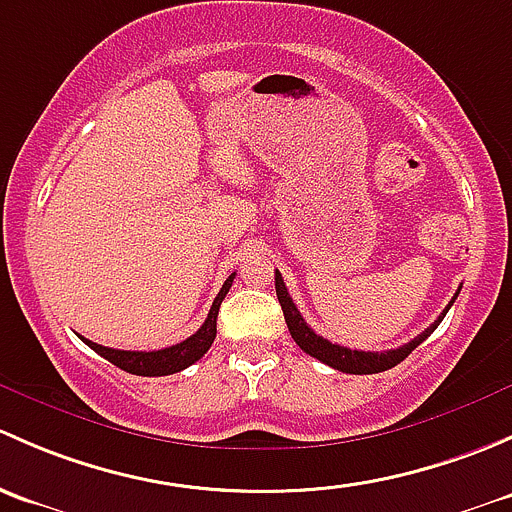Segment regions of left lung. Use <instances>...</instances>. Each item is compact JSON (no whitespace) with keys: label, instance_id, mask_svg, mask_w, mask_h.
<instances>
[{"label":"left lung","instance_id":"left-lung-1","mask_svg":"<svg viewBox=\"0 0 512 512\" xmlns=\"http://www.w3.org/2000/svg\"><path fill=\"white\" fill-rule=\"evenodd\" d=\"M458 291H461V288H458ZM276 295H278V303H281V308H283V315H286L288 330H291L295 345H298L300 350L308 352V355L315 357V360L325 362V365L333 367V370H340V372H347V374H374V372L392 370L394 365H399L402 360H407L409 352L416 350V347H419L421 342L426 340V337H429L436 328H439V323L444 320V315L449 313V308L453 305V300H456L458 293L453 295L451 303L446 305L444 313H441L439 318H436L434 323H431L429 328L424 330V333H421L419 337H414V340L407 342V345L397 347V350H387V352L350 350V347L333 345V342L325 340V337L315 335L313 328H310V325L303 320L300 310L295 308L291 293H288L286 283H283V276L278 271H276Z\"/></svg>","mask_w":512,"mask_h":512}]
</instances>
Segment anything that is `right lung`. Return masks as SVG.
Listing matches in <instances>:
<instances>
[{
  "label": "right lung",
  "mask_w": 512,
  "mask_h": 512,
  "mask_svg": "<svg viewBox=\"0 0 512 512\" xmlns=\"http://www.w3.org/2000/svg\"><path fill=\"white\" fill-rule=\"evenodd\" d=\"M236 273H231L229 278L224 281L221 291L217 298H214L212 310H209L207 320H204L202 328L197 330L194 335H189L187 340L177 342V345L165 347V350H152V352H135V350H113V347H103L98 342L86 340L91 350H96L100 357H105L108 362H113L115 367L120 370L130 372V374H140V377H162V374H175L179 370H187L189 365H194L197 360H202L204 352L212 347L214 337H217V315H219V305L221 300L226 298L229 293L231 283H234Z\"/></svg>",
  "instance_id": "right-lung-1"
}]
</instances>
